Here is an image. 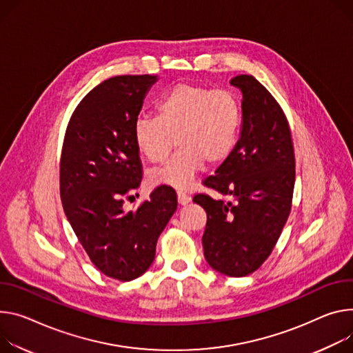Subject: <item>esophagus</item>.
Wrapping results in <instances>:
<instances>
[{
    "mask_svg": "<svg viewBox=\"0 0 353 353\" xmlns=\"http://www.w3.org/2000/svg\"><path fill=\"white\" fill-rule=\"evenodd\" d=\"M177 201H179V204L185 205L191 201V197L188 194H185L184 191H177Z\"/></svg>",
    "mask_w": 353,
    "mask_h": 353,
    "instance_id": "1",
    "label": "esophagus"
}]
</instances>
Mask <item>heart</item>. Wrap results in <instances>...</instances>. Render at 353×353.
<instances>
[{"mask_svg": "<svg viewBox=\"0 0 353 353\" xmlns=\"http://www.w3.org/2000/svg\"><path fill=\"white\" fill-rule=\"evenodd\" d=\"M241 126V105L228 90L181 83L156 104V117H141L132 128L134 143L146 160L159 163L180 146L166 163L149 172L153 185L187 188L196 173L219 165L232 153Z\"/></svg>", "mask_w": 353, "mask_h": 353, "instance_id": "b5f03b06", "label": "heart"}]
</instances>
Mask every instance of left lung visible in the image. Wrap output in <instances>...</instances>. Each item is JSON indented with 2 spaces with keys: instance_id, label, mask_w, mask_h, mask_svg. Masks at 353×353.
I'll use <instances>...</instances> for the list:
<instances>
[{
  "instance_id": "8db88e82",
  "label": "left lung",
  "mask_w": 353,
  "mask_h": 353,
  "mask_svg": "<svg viewBox=\"0 0 353 353\" xmlns=\"http://www.w3.org/2000/svg\"><path fill=\"white\" fill-rule=\"evenodd\" d=\"M231 84L242 91V131L232 153L204 180L222 200L193 201L207 212L203 235L208 265L231 277L258 270L269 258L292 210L296 160L290 126L273 95L253 76Z\"/></svg>"
}]
</instances>
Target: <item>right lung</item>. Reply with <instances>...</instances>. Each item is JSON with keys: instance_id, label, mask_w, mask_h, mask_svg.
Wrapping results in <instances>:
<instances>
[{"instance_id": "right-lung-1", "label": "right lung", "mask_w": 353, "mask_h": 353, "mask_svg": "<svg viewBox=\"0 0 353 353\" xmlns=\"http://www.w3.org/2000/svg\"><path fill=\"white\" fill-rule=\"evenodd\" d=\"M156 80L115 76L94 87L76 107L63 141V210L92 265L119 281L149 269L157 238L177 208L169 185L154 188L138 208H123L142 180L132 128Z\"/></svg>"}]
</instances>
